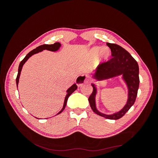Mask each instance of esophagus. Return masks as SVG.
Instances as JSON below:
<instances>
[{"mask_svg":"<svg viewBox=\"0 0 158 158\" xmlns=\"http://www.w3.org/2000/svg\"><path fill=\"white\" fill-rule=\"evenodd\" d=\"M89 80V75L88 74H83L81 75V76H79L77 77L76 82L78 86H81L85 82H88Z\"/></svg>","mask_w":158,"mask_h":158,"instance_id":"34e87169","label":"esophagus"}]
</instances>
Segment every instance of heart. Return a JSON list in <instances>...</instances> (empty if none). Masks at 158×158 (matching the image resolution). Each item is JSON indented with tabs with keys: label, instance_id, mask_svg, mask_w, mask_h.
<instances>
[{
	"label": "heart",
	"instance_id": "obj_1",
	"mask_svg": "<svg viewBox=\"0 0 158 158\" xmlns=\"http://www.w3.org/2000/svg\"><path fill=\"white\" fill-rule=\"evenodd\" d=\"M111 55V50L107 46L94 47L89 50V56L92 58H95V62L100 64L106 61Z\"/></svg>",
	"mask_w": 158,
	"mask_h": 158
}]
</instances>
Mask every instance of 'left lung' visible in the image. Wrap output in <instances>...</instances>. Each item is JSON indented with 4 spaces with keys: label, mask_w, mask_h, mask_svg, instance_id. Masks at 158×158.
I'll return each instance as SVG.
<instances>
[{
    "label": "left lung",
    "mask_w": 158,
    "mask_h": 158,
    "mask_svg": "<svg viewBox=\"0 0 158 158\" xmlns=\"http://www.w3.org/2000/svg\"><path fill=\"white\" fill-rule=\"evenodd\" d=\"M106 44L111 49L113 57L110 61L98 66L93 73L92 77L98 81H102L121 76V79L127 88V102L120 111L113 114H107L99 111L96 105L97 87L95 83H92L94 90L88 101L96 114L107 119L118 120L129 111L136 101L139 84V66L137 61L123 48L117 44Z\"/></svg>",
    "instance_id": "left-lung-1"
}]
</instances>
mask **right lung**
Masks as SVG:
<instances>
[{
	"instance_id": "add662e5",
	"label": "right lung",
	"mask_w": 158,
	"mask_h": 158,
	"mask_svg": "<svg viewBox=\"0 0 158 158\" xmlns=\"http://www.w3.org/2000/svg\"><path fill=\"white\" fill-rule=\"evenodd\" d=\"M61 46V45L59 42H56V43H55L54 44H52V45L44 44V45H40V46L38 47L35 49L32 50V51H31L30 52H29L26 55V56L23 58V60L20 62V64H19V66L18 75H17V77H16V86H17V88H18V85H19V78H20V73H21V71H22L23 66L25 64V63H26L28 60V59L30 57H31L32 55H34L35 54H37V53H39L41 51H43L44 50H47V51H52V52H56L60 49ZM77 88V86L76 85V83H75L72 86H71L67 90H66V95L65 98H64L63 106L62 107V109L61 110V111L58 113H57V114H60L64 110L65 106L66 105V102H67V101H68V98H69V96L74 92L75 90H76ZM38 119H39V118H38Z\"/></svg>"
}]
</instances>
